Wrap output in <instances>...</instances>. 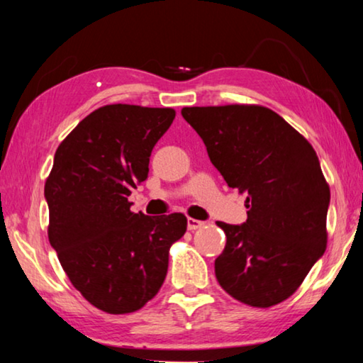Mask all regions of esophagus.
I'll use <instances>...</instances> for the list:
<instances>
[{
    "instance_id": "1",
    "label": "esophagus",
    "mask_w": 363,
    "mask_h": 363,
    "mask_svg": "<svg viewBox=\"0 0 363 363\" xmlns=\"http://www.w3.org/2000/svg\"><path fill=\"white\" fill-rule=\"evenodd\" d=\"M202 226H203V221L196 220V218H187V228L191 230V231L202 228Z\"/></svg>"
}]
</instances>
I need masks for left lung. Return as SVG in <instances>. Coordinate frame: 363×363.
<instances>
[{"label": "left lung", "mask_w": 363, "mask_h": 363, "mask_svg": "<svg viewBox=\"0 0 363 363\" xmlns=\"http://www.w3.org/2000/svg\"><path fill=\"white\" fill-rule=\"evenodd\" d=\"M208 158L230 187L246 194L242 225L216 221L226 246L215 275L245 305L269 308L291 296L326 251L329 186L308 140L262 106L184 107Z\"/></svg>", "instance_id": "left-lung-1"}]
</instances>
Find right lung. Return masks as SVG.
Returning <instances> with one entry per match:
<instances>
[{"label": "right lung", "instance_id": "right-lung-1", "mask_svg": "<svg viewBox=\"0 0 363 363\" xmlns=\"http://www.w3.org/2000/svg\"><path fill=\"white\" fill-rule=\"evenodd\" d=\"M174 117L169 107H99L60 143L45 181L48 241L74 289L111 315L158 294L169 247L187 230L182 213L147 216L128 202Z\"/></svg>", "mask_w": 363, "mask_h": 363}]
</instances>
